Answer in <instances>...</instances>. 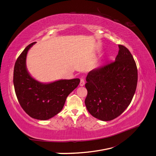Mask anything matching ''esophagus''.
Here are the masks:
<instances>
[{"label": "esophagus", "instance_id": "esophagus-1", "mask_svg": "<svg viewBox=\"0 0 156 156\" xmlns=\"http://www.w3.org/2000/svg\"><path fill=\"white\" fill-rule=\"evenodd\" d=\"M84 83H85V82H84V80L83 79H81V81H80L79 85L81 86V87H83V86L84 85Z\"/></svg>", "mask_w": 156, "mask_h": 156}]
</instances>
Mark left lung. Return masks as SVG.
I'll use <instances>...</instances> for the list:
<instances>
[{
	"label": "left lung",
	"mask_w": 156,
	"mask_h": 156,
	"mask_svg": "<svg viewBox=\"0 0 156 156\" xmlns=\"http://www.w3.org/2000/svg\"><path fill=\"white\" fill-rule=\"evenodd\" d=\"M115 61L88 72L85 105L90 115L103 121L116 119L129 106L137 84L135 61L125 46L119 45Z\"/></svg>",
	"instance_id": "1"
}]
</instances>
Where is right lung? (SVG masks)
<instances>
[{"instance_id": "1", "label": "right lung", "mask_w": 156, "mask_h": 156, "mask_svg": "<svg viewBox=\"0 0 156 156\" xmlns=\"http://www.w3.org/2000/svg\"><path fill=\"white\" fill-rule=\"evenodd\" d=\"M36 42L29 44L19 56L13 70V85L19 103L33 119L46 120L57 115L69 94L76 88L79 79H62L44 84L33 79L26 67L28 51Z\"/></svg>"}]
</instances>
